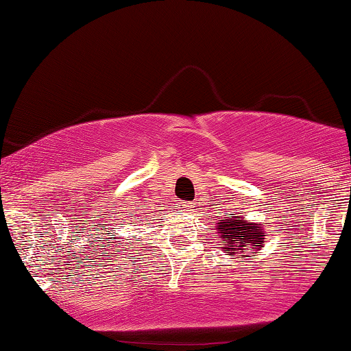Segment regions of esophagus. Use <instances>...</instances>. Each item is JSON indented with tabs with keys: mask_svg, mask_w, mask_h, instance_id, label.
Segmentation results:
<instances>
[{
	"mask_svg": "<svg viewBox=\"0 0 351 351\" xmlns=\"http://www.w3.org/2000/svg\"><path fill=\"white\" fill-rule=\"evenodd\" d=\"M177 207L180 208V212H192L193 210V205L189 204V202H179V204H177Z\"/></svg>",
	"mask_w": 351,
	"mask_h": 351,
	"instance_id": "34e87169",
	"label": "esophagus"
}]
</instances>
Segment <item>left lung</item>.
Returning <instances> with one entry per match:
<instances>
[{
  "label": "left lung",
  "instance_id": "8db88e82",
  "mask_svg": "<svg viewBox=\"0 0 351 351\" xmlns=\"http://www.w3.org/2000/svg\"><path fill=\"white\" fill-rule=\"evenodd\" d=\"M217 233L223 245L220 248L233 258H250V251L256 254L263 250V243L266 240L265 223L250 221L245 217H226L225 220H218Z\"/></svg>",
  "mask_w": 351,
  "mask_h": 351
}]
</instances>
